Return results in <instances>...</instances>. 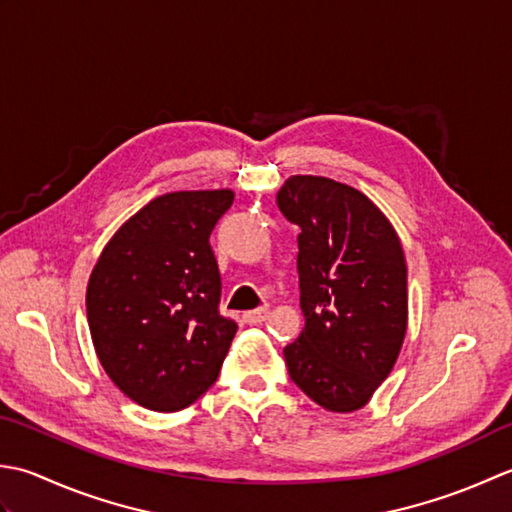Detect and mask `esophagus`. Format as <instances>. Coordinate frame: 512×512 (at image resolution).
Wrapping results in <instances>:
<instances>
[{"label": "esophagus", "mask_w": 512, "mask_h": 512, "mask_svg": "<svg viewBox=\"0 0 512 512\" xmlns=\"http://www.w3.org/2000/svg\"><path fill=\"white\" fill-rule=\"evenodd\" d=\"M267 314H269L267 307H258L254 311H245L243 320L247 322V325H260V322L267 320Z\"/></svg>", "instance_id": "34e87169"}]
</instances>
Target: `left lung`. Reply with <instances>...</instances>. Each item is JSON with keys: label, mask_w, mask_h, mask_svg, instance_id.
I'll use <instances>...</instances> for the list:
<instances>
[{"label": "left lung", "mask_w": 512, "mask_h": 512, "mask_svg": "<svg viewBox=\"0 0 512 512\" xmlns=\"http://www.w3.org/2000/svg\"><path fill=\"white\" fill-rule=\"evenodd\" d=\"M276 201L300 227L305 329L283 349L289 375L322 409L358 411L387 380L404 342L400 238L367 196L325 176H291Z\"/></svg>", "instance_id": "obj_1"}]
</instances>
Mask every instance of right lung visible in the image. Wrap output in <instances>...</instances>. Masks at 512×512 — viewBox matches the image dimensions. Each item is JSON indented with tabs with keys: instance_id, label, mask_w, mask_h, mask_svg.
Returning <instances> with one entry per match:
<instances>
[{
	"instance_id": "right-lung-1",
	"label": "right lung",
	"mask_w": 512,
	"mask_h": 512,
	"mask_svg": "<svg viewBox=\"0 0 512 512\" xmlns=\"http://www.w3.org/2000/svg\"><path fill=\"white\" fill-rule=\"evenodd\" d=\"M232 190L156 196L110 238L86 291L90 336L110 380L150 411L172 413L212 387L234 340L221 316L210 236Z\"/></svg>"
}]
</instances>
